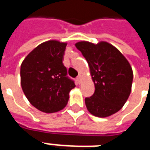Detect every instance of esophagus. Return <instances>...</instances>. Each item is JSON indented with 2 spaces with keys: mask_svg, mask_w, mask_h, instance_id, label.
<instances>
[{
  "mask_svg": "<svg viewBox=\"0 0 150 150\" xmlns=\"http://www.w3.org/2000/svg\"><path fill=\"white\" fill-rule=\"evenodd\" d=\"M76 79H77L78 83H79V84H80V83H81V82H82V76H81V75H79V76L76 78Z\"/></svg>",
  "mask_w": 150,
  "mask_h": 150,
  "instance_id": "obj_1",
  "label": "esophagus"
}]
</instances>
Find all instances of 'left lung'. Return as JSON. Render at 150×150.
I'll return each instance as SVG.
<instances>
[{
  "label": "left lung",
  "instance_id": "obj_1",
  "mask_svg": "<svg viewBox=\"0 0 150 150\" xmlns=\"http://www.w3.org/2000/svg\"><path fill=\"white\" fill-rule=\"evenodd\" d=\"M89 66L95 92L85 99L89 113L106 117L122 108L131 93L132 68L128 60L107 42L97 44L87 41L75 43Z\"/></svg>",
  "mask_w": 150,
  "mask_h": 150
}]
</instances>
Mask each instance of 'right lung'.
<instances>
[{
	"label": "right lung",
	"instance_id": "right-lung-1",
	"mask_svg": "<svg viewBox=\"0 0 150 150\" xmlns=\"http://www.w3.org/2000/svg\"><path fill=\"white\" fill-rule=\"evenodd\" d=\"M67 43L49 40L37 46L22 61L21 86L36 109L54 113L64 109L75 85L67 76L63 56Z\"/></svg>",
	"mask_w": 150,
	"mask_h": 150
}]
</instances>
